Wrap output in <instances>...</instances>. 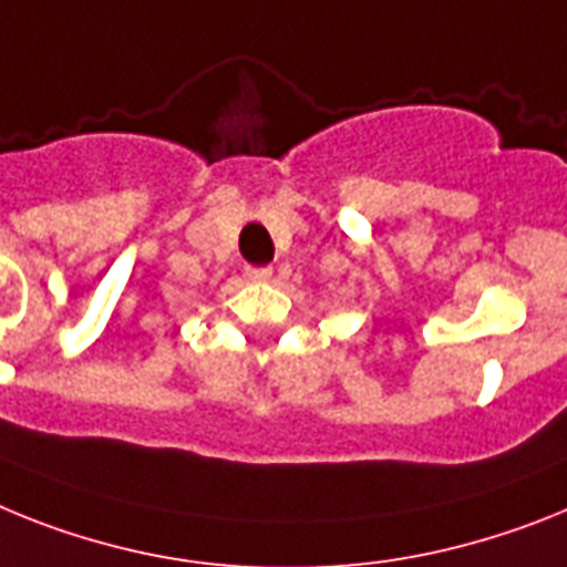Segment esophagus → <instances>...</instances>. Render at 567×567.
Instances as JSON below:
<instances>
[{
  "label": "esophagus",
  "instance_id": "obj_1",
  "mask_svg": "<svg viewBox=\"0 0 567 567\" xmlns=\"http://www.w3.org/2000/svg\"><path fill=\"white\" fill-rule=\"evenodd\" d=\"M247 279H254V282H270V276H274V268H245Z\"/></svg>",
  "mask_w": 567,
  "mask_h": 567
}]
</instances>
